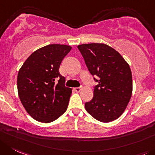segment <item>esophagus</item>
<instances>
[{"label":"esophagus","mask_w":155,"mask_h":155,"mask_svg":"<svg viewBox=\"0 0 155 155\" xmlns=\"http://www.w3.org/2000/svg\"><path fill=\"white\" fill-rule=\"evenodd\" d=\"M81 89H82V86H80V87H76V88H74V90L76 91V92H80Z\"/></svg>","instance_id":"obj_1"}]
</instances>
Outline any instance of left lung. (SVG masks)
<instances>
[{
	"label": "left lung",
	"instance_id": "obj_1",
	"mask_svg": "<svg viewBox=\"0 0 155 155\" xmlns=\"http://www.w3.org/2000/svg\"><path fill=\"white\" fill-rule=\"evenodd\" d=\"M88 69L98 84L85 108L102 122L117 119L125 110L132 94V75L129 65L118 52L104 43L78 46Z\"/></svg>",
	"mask_w": 155,
	"mask_h": 155
}]
</instances>
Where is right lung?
<instances>
[{
	"instance_id": "obj_1",
	"label": "right lung",
	"mask_w": 155,
	"mask_h": 155,
	"mask_svg": "<svg viewBox=\"0 0 155 155\" xmlns=\"http://www.w3.org/2000/svg\"><path fill=\"white\" fill-rule=\"evenodd\" d=\"M71 49L64 44L45 46L32 53L19 70V97L27 113L37 121L51 122L67 109L72 89L65 86L59 69Z\"/></svg>"
}]
</instances>
